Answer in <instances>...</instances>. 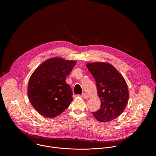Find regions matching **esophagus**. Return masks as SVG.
<instances>
[{"mask_svg":"<svg viewBox=\"0 0 156 156\" xmlns=\"http://www.w3.org/2000/svg\"><path fill=\"white\" fill-rule=\"evenodd\" d=\"M81 97H82L83 98H84V99H88V98H89V95H88L87 94H86L85 92H83V93L82 94Z\"/></svg>","mask_w":156,"mask_h":156,"instance_id":"1","label":"esophagus"}]
</instances>
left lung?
I'll use <instances>...</instances> for the list:
<instances>
[{
    "mask_svg": "<svg viewBox=\"0 0 156 156\" xmlns=\"http://www.w3.org/2000/svg\"><path fill=\"white\" fill-rule=\"evenodd\" d=\"M95 80L101 108L92 112L99 122H106L117 118L124 111L129 100V90L124 78L111 64L93 62L87 64Z\"/></svg>",
    "mask_w": 156,
    "mask_h": 156,
    "instance_id": "obj_1",
    "label": "left lung"
}]
</instances>
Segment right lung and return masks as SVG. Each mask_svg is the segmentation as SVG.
Here are the masks:
<instances>
[{
	"instance_id": "obj_1",
	"label": "right lung",
	"mask_w": 156,
	"mask_h": 156,
	"mask_svg": "<svg viewBox=\"0 0 156 156\" xmlns=\"http://www.w3.org/2000/svg\"><path fill=\"white\" fill-rule=\"evenodd\" d=\"M76 62L52 58L43 62L30 76L27 93L30 103L41 115L55 118L73 100V91L66 82Z\"/></svg>"
}]
</instances>
